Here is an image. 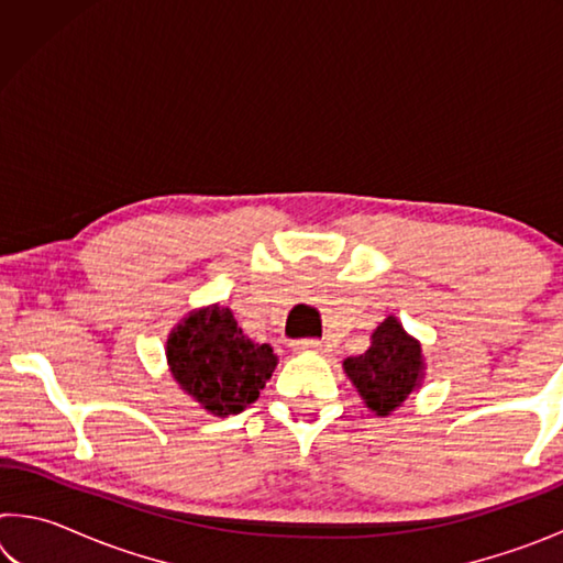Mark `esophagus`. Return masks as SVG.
Here are the masks:
<instances>
[{"label":"esophagus","mask_w":563,"mask_h":563,"mask_svg":"<svg viewBox=\"0 0 563 563\" xmlns=\"http://www.w3.org/2000/svg\"><path fill=\"white\" fill-rule=\"evenodd\" d=\"M322 347V342L318 338H302V340H295L292 342V350L295 352H316Z\"/></svg>","instance_id":"34e87169"}]
</instances>
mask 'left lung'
I'll return each instance as SVG.
<instances>
[{
  "label": "left lung",
  "instance_id": "8db88e82",
  "mask_svg": "<svg viewBox=\"0 0 563 563\" xmlns=\"http://www.w3.org/2000/svg\"><path fill=\"white\" fill-rule=\"evenodd\" d=\"M352 385L377 415H389L422 379V347L395 318L373 332V345L342 362Z\"/></svg>",
  "mask_w": 563,
  "mask_h": 563
}]
</instances>
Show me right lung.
<instances>
[{
    "mask_svg": "<svg viewBox=\"0 0 563 563\" xmlns=\"http://www.w3.org/2000/svg\"><path fill=\"white\" fill-rule=\"evenodd\" d=\"M168 365L180 389L216 417L243 412L261 397L278 357L238 328L228 308H203L170 332Z\"/></svg>",
    "mask_w": 563,
    "mask_h": 563,
    "instance_id": "add662e5",
    "label": "right lung"
}]
</instances>
